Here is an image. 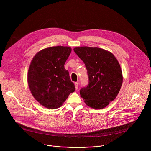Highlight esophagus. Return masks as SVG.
Masks as SVG:
<instances>
[{"instance_id":"1","label":"esophagus","mask_w":151,"mask_h":151,"mask_svg":"<svg viewBox=\"0 0 151 151\" xmlns=\"http://www.w3.org/2000/svg\"><path fill=\"white\" fill-rule=\"evenodd\" d=\"M74 85H75V87H76V89H77L78 88V83L77 82H76L74 83Z\"/></svg>"}]
</instances>
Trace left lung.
<instances>
[{
	"mask_svg": "<svg viewBox=\"0 0 151 151\" xmlns=\"http://www.w3.org/2000/svg\"><path fill=\"white\" fill-rule=\"evenodd\" d=\"M74 52L83 61L88 84L80 90L81 97L93 109H103L118 95L123 83L122 71L114 56L98 47H75Z\"/></svg>",
	"mask_w": 151,
	"mask_h": 151,
	"instance_id": "8db88e82",
	"label": "left lung"
}]
</instances>
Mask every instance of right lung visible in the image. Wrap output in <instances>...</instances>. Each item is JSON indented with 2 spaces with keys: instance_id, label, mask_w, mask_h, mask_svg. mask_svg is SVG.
Listing matches in <instances>:
<instances>
[{
  "instance_id": "obj_1",
  "label": "right lung",
  "mask_w": 151,
  "mask_h": 151,
  "mask_svg": "<svg viewBox=\"0 0 151 151\" xmlns=\"http://www.w3.org/2000/svg\"><path fill=\"white\" fill-rule=\"evenodd\" d=\"M71 52L67 46L50 47L32 59L28 72V84L34 98L45 108L60 107L75 91L65 62Z\"/></svg>"
}]
</instances>
